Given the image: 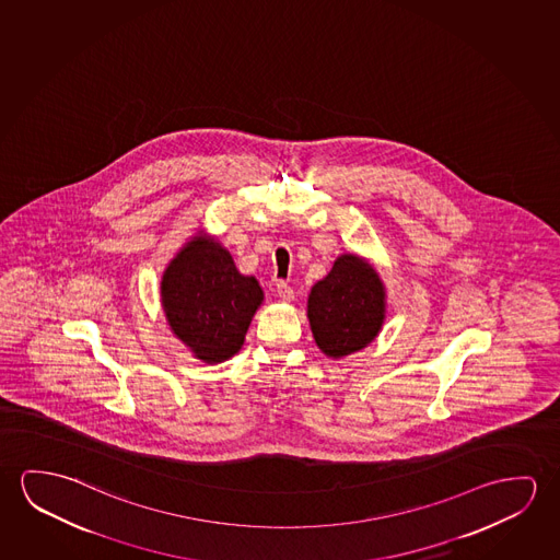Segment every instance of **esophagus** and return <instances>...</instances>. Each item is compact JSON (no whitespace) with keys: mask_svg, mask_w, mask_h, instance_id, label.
<instances>
[{"mask_svg":"<svg viewBox=\"0 0 560 560\" xmlns=\"http://www.w3.org/2000/svg\"><path fill=\"white\" fill-rule=\"evenodd\" d=\"M276 291L279 296H281V301L291 302L294 299L293 287L289 283H284V281H277Z\"/></svg>","mask_w":560,"mask_h":560,"instance_id":"esophagus-1","label":"esophagus"}]
</instances>
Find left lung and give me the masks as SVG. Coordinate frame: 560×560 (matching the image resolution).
<instances>
[{"label": "left lung", "instance_id": "8db88e82", "mask_svg": "<svg viewBox=\"0 0 560 560\" xmlns=\"http://www.w3.org/2000/svg\"><path fill=\"white\" fill-rule=\"evenodd\" d=\"M306 306L319 351L343 359L378 337L386 319V287L369 259L341 254L312 287Z\"/></svg>", "mask_w": 560, "mask_h": 560}]
</instances>
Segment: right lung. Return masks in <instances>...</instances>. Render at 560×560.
I'll return each instance as SVG.
<instances>
[{
    "label": "right lung",
    "instance_id": "add662e5",
    "mask_svg": "<svg viewBox=\"0 0 560 560\" xmlns=\"http://www.w3.org/2000/svg\"><path fill=\"white\" fill-rule=\"evenodd\" d=\"M164 316L174 336L206 364L229 361L264 302L258 279L242 276L221 242L191 236L161 279Z\"/></svg>",
    "mask_w": 560,
    "mask_h": 560
}]
</instances>
